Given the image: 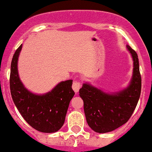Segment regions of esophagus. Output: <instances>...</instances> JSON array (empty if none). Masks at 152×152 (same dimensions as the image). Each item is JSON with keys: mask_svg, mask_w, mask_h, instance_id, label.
Here are the masks:
<instances>
[{"mask_svg": "<svg viewBox=\"0 0 152 152\" xmlns=\"http://www.w3.org/2000/svg\"><path fill=\"white\" fill-rule=\"evenodd\" d=\"M80 87H81V83H80V81L75 80L73 82V84H72V90L75 91V93H78Z\"/></svg>", "mask_w": 152, "mask_h": 152, "instance_id": "1", "label": "esophagus"}]
</instances>
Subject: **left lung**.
<instances>
[{
  "label": "left lung",
  "instance_id": "8db88e82",
  "mask_svg": "<svg viewBox=\"0 0 152 152\" xmlns=\"http://www.w3.org/2000/svg\"><path fill=\"white\" fill-rule=\"evenodd\" d=\"M127 48L133 59L134 67L132 77L127 87L107 93L86 82L80 90L88 125L97 133L110 132L127 123L140 98L141 78L138 57L129 45H127Z\"/></svg>",
  "mask_w": 152,
  "mask_h": 152
}]
</instances>
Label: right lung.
Segmentation results:
<instances>
[{"label": "right lung", "instance_id": "right-lung-1", "mask_svg": "<svg viewBox=\"0 0 152 152\" xmlns=\"http://www.w3.org/2000/svg\"><path fill=\"white\" fill-rule=\"evenodd\" d=\"M22 48L21 45L12 58L10 89L12 100L23 118L29 125L43 133H54L64 124L70 100L73 97L72 80L58 83L52 90L44 94L31 92L20 80L18 62Z\"/></svg>", "mask_w": 152, "mask_h": 152}]
</instances>
